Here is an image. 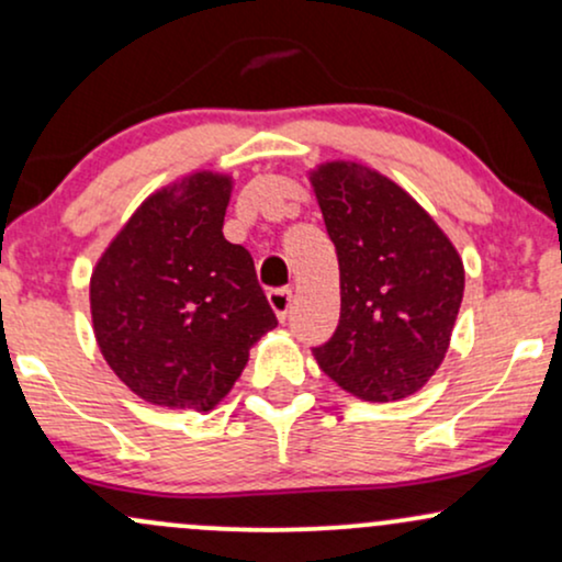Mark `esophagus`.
<instances>
[{
  "label": "esophagus",
  "mask_w": 562,
  "mask_h": 562,
  "mask_svg": "<svg viewBox=\"0 0 562 562\" xmlns=\"http://www.w3.org/2000/svg\"><path fill=\"white\" fill-rule=\"evenodd\" d=\"M290 301H293V290L290 288H274L269 290V306L274 308V314L285 322L288 312H290Z\"/></svg>",
  "instance_id": "obj_1"
}]
</instances>
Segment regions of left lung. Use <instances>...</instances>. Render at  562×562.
I'll use <instances>...</instances> for the list:
<instances>
[{"label":"left lung","mask_w":562,"mask_h":562,"mask_svg":"<svg viewBox=\"0 0 562 562\" xmlns=\"http://www.w3.org/2000/svg\"><path fill=\"white\" fill-rule=\"evenodd\" d=\"M312 182L340 267V319L314 359L364 402L409 396L449 348L460 256L402 187L364 166L327 164Z\"/></svg>","instance_id":"1"}]
</instances>
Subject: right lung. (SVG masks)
I'll return each instance as SVG.
<instances>
[{
  "mask_svg": "<svg viewBox=\"0 0 562 562\" xmlns=\"http://www.w3.org/2000/svg\"><path fill=\"white\" fill-rule=\"evenodd\" d=\"M229 179L195 173L139 205L92 274L97 344L145 402L209 412L277 317L243 245L224 237Z\"/></svg>",
  "mask_w": 562,
  "mask_h": 562,
  "instance_id": "add662e5",
  "label": "right lung"
}]
</instances>
